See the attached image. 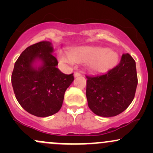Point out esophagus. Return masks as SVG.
Listing matches in <instances>:
<instances>
[{
	"label": "esophagus",
	"mask_w": 153,
	"mask_h": 153,
	"mask_svg": "<svg viewBox=\"0 0 153 153\" xmlns=\"http://www.w3.org/2000/svg\"><path fill=\"white\" fill-rule=\"evenodd\" d=\"M78 76H80V73H78V72H76V73H74V77H75V78H76V77H78Z\"/></svg>",
	"instance_id": "1"
}]
</instances>
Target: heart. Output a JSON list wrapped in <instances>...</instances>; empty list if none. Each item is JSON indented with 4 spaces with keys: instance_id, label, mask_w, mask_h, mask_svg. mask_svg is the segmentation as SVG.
Listing matches in <instances>:
<instances>
[{
    "instance_id": "b5f03b06",
    "label": "heart",
    "mask_w": 153,
    "mask_h": 153,
    "mask_svg": "<svg viewBox=\"0 0 153 153\" xmlns=\"http://www.w3.org/2000/svg\"><path fill=\"white\" fill-rule=\"evenodd\" d=\"M59 62L62 65H73L75 62H85L86 69L91 73H102L117 65L119 54L108 48L101 47L80 46L68 52L60 50Z\"/></svg>"
}]
</instances>
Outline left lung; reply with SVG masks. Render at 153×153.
Instances as JSON below:
<instances>
[{
	"mask_svg": "<svg viewBox=\"0 0 153 153\" xmlns=\"http://www.w3.org/2000/svg\"><path fill=\"white\" fill-rule=\"evenodd\" d=\"M88 105L95 114L114 117L127 108L134 99L137 85L136 63L124 54L119 65L104 74L87 76Z\"/></svg>",
	"mask_w": 153,
	"mask_h": 153,
	"instance_id": "left-lung-1",
	"label": "left lung"
}]
</instances>
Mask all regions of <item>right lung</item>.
Masks as SVG:
<instances>
[{
  "mask_svg": "<svg viewBox=\"0 0 153 153\" xmlns=\"http://www.w3.org/2000/svg\"><path fill=\"white\" fill-rule=\"evenodd\" d=\"M52 42H40L28 47L15 62L11 75L13 91L19 104L31 114L50 117L62 106L64 95L74 80L57 68Z\"/></svg>",
  "mask_w": 153,
  "mask_h": 153,
  "instance_id": "add662e5",
  "label": "right lung"
}]
</instances>
